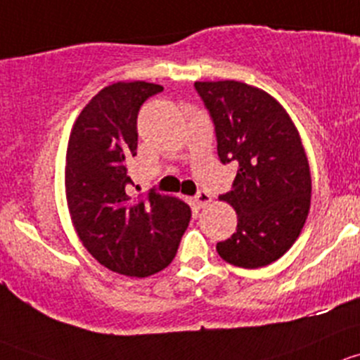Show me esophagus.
<instances>
[{"mask_svg": "<svg viewBox=\"0 0 360 360\" xmlns=\"http://www.w3.org/2000/svg\"><path fill=\"white\" fill-rule=\"evenodd\" d=\"M195 202H198L199 207H205L211 202V195L210 192L206 191H199L198 194H195Z\"/></svg>", "mask_w": 360, "mask_h": 360, "instance_id": "34e87169", "label": "esophagus"}]
</instances>
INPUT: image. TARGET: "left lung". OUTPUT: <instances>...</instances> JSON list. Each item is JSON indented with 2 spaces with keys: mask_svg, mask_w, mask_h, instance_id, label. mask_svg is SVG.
<instances>
[{
  "mask_svg": "<svg viewBox=\"0 0 360 360\" xmlns=\"http://www.w3.org/2000/svg\"><path fill=\"white\" fill-rule=\"evenodd\" d=\"M217 133L218 158L239 165L232 191L237 229L217 244L225 262L258 269L283 257L310 210L312 179L298 129L276 98L240 81H195Z\"/></svg>",
  "mask_w": 360,
  "mask_h": 360,
  "instance_id": "8db88e82",
  "label": "left lung"
}]
</instances>
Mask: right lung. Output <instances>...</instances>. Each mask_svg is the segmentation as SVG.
Listing matches in <instances>:
<instances>
[{
  "label": "right lung",
  "mask_w": 360,
  "mask_h": 360,
  "mask_svg": "<svg viewBox=\"0 0 360 360\" xmlns=\"http://www.w3.org/2000/svg\"><path fill=\"white\" fill-rule=\"evenodd\" d=\"M159 91L162 86L146 81L100 90L77 116L65 155V195L77 237L98 263L129 277L168 266L191 221V207L180 199L150 191L147 201H131L128 194L139 110Z\"/></svg>",
  "instance_id": "obj_1"
}]
</instances>
